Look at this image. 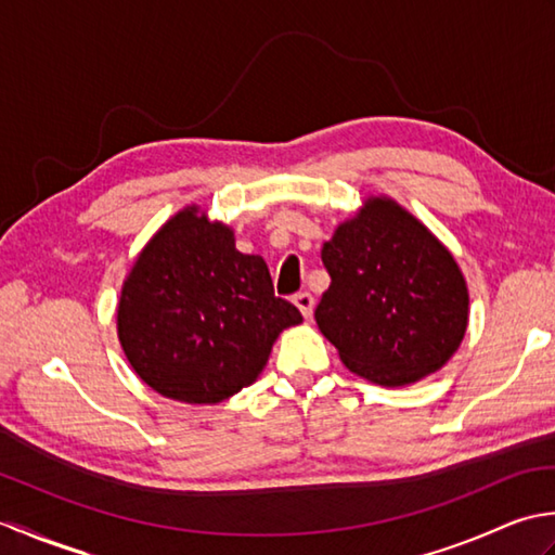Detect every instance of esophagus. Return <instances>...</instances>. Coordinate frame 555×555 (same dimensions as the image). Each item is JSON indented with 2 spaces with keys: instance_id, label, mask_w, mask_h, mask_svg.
<instances>
[{
  "instance_id": "1",
  "label": "esophagus",
  "mask_w": 555,
  "mask_h": 555,
  "mask_svg": "<svg viewBox=\"0 0 555 555\" xmlns=\"http://www.w3.org/2000/svg\"><path fill=\"white\" fill-rule=\"evenodd\" d=\"M294 304H297V309L301 311L304 319H309V315L313 313V297L309 292H299L294 294Z\"/></svg>"
}]
</instances>
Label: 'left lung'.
<instances>
[{"label":"left lung","mask_w":555,"mask_h":555,"mask_svg":"<svg viewBox=\"0 0 555 555\" xmlns=\"http://www.w3.org/2000/svg\"><path fill=\"white\" fill-rule=\"evenodd\" d=\"M331 287L315 323L343 364L378 386H410L455 354L469 294L455 258L414 215L369 198L323 244Z\"/></svg>","instance_id":"left-lung-1"}]
</instances>
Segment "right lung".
<instances>
[{
  "instance_id": "add662e5",
  "label": "right lung",
  "mask_w": 555,
  "mask_h": 555,
  "mask_svg": "<svg viewBox=\"0 0 555 555\" xmlns=\"http://www.w3.org/2000/svg\"><path fill=\"white\" fill-rule=\"evenodd\" d=\"M297 323L263 258L236 251L232 230L198 208L177 212L143 248L117 309L133 371L189 404L222 402L254 383L278 335Z\"/></svg>"
}]
</instances>
